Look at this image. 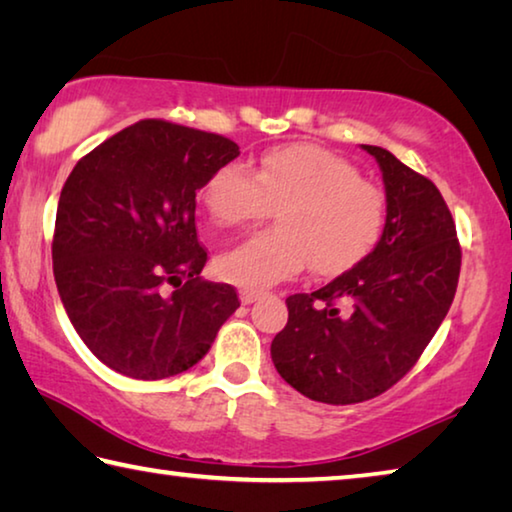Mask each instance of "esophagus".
<instances>
[{
	"mask_svg": "<svg viewBox=\"0 0 512 512\" xmlns=\"http://www.w3.org/2000/svg\"><path fill=\"white\" fill-rule=\"evenodd\" d=\"M239 298H241V302H244V305H250V302H255L257 298H262V291L259 289H248V287H244L239 291Z\"/></svg>",
	"mask_w": 512,
	"mask_h": 512,
	"instance_id": "1",
	"label": "esophagus"
}]
</instances>
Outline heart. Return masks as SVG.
<instances>
[{
  "mask_svg": "<svg viewBox=\"0 0 512 512\" xmlns=\"http://www.w3.org/2000/svg\"><path fill=\"white\" fill-rule=\"evenodd\" d=\"M203 205L221 228L257 221L280 207L277 225L219 257L223 280L266 289L305 271L339 275L379 244L388 198L354 162L314 144L275 146L250 171L230 162L203 187Z\"/></svg>",
  "mask_w": 512,
  "mask_h": 512,
  "instance_id": "obj_1",
  "label": "heart"
}]
</instances>
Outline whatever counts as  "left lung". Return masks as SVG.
Segmentation results:
<instances>
[{
    "label": "left lung",
    "mask_w": 512,
    "mask_h": 512,
    "mask_svg": "<svg viewBox=\"0 0 512 512\" xmlns=\"http://www.w3.org/2000/svg\"><path fill=\"white\" fill-rule=\"evenodd\" d=\"M361 149L384 178V235L336 280L289 296V320L271 343L289 386L336 406L372 400L415 366L452 307L461 273L456 225L438 187L381 146Z\"/></svg>",
    "instance_id": "obj_1"
}]
</instances>
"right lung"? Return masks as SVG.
Instances as JSON below:
<instances>
[{
    "label": "right lung",
    "instance_id": "add662e5",
    "mask_svg": "<svg viewBox=\"0 0 512 512\" xmlns=\"http://www.w3.org/2000/svg\"><path fill=\"white\" fill-rule=\"evenodd\" d=\"M228 137L142 119L76 162L60 192L56 287L83 343L133 379L180 375L235 314V287L201 277L196 192L232 162Z\"/></svg>",
    "mask_w": 512,
    "mask_h": 512
}]
</instances>
